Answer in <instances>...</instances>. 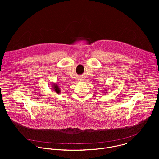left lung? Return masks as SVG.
Segmentation results:
<instances>
[{
    "instance_id": "obj_1",
    "label": "left lung",
    "mask_w": 159,
    "mask_h": 159,
    "mask_svg": "<svg viewBox=\"0 0 159 159\" xmlns=\"http://www.w3.org/2000/svg\"><path fill=\"white\" fill-rule=\"evenodd\" d=\"M104 90V91H102V93H104V94H107L106 93H107V89H105V90Z\"/></svg>"
}]
</instances>
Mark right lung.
I'll return each mask as SVG.
<instances>
[{
    "instance_id": "obj_1",
    "label": "right lung",
    "mask_w": 159,
    "mask_h": 159,
    "mask_svg": "<svg viewBox=\"0 0 159 159\" xmlns=\"http://www.w3.org/2000/svg\"><path fill=\"white\" fill-rule=\"evenodd\" d=\"M52 89H53V90H54V91L57 93V94H60V93H61V91H60V89L59 88V87H58V85H57V84H55V83H53V84H52Z\"/></svg>"
}]
</instances>
